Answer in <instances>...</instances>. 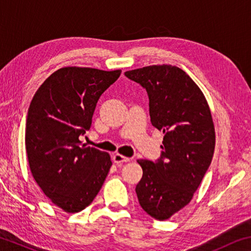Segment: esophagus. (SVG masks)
<instances>
[{
	"label": "esophagus",
	"mask_w": 251,
	"mask_h": 251,
	"mask_svg": "<svg viewBox=\"0 0 251 251\" xmlns=\"http://www.w3.org/2000/svg\"><path fill=\"white\" fill-rule=\"evenodd\" d=\"M113 161L117 163V165H122L123 162L130 161V158L123 156V154H121V153H116V154H114V156H113Z\"/></svg>",
	"instance_id": "obj_1"
}]
</instances>
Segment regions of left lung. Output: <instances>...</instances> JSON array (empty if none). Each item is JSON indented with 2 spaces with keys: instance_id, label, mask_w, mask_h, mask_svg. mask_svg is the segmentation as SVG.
I'll return each instance as SVG.
<instances>
[{
  "instance_id": "left-lung-1",
  "label": "left lung",
  "mask_w": 251,
  "mask_h": 251,
  "mask_svg": "<svg viewBox=\"0 0 251 251\" xmlns=\"http://www.w3.org/2000/svg\"><path fill=\"white\" fill-rule=\"evenodd\" d=\"M146 89L152 126L165 134L160 159L137 160L140 206L159 221L186 206L201 184L215 149V127L198 84L176 66L154 65L125 72Z\"/></svg>"
}]
</instances>
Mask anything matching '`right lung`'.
I'll list each match as a JSON object with an SVG mask.
<instances>
[{"label":"right lung","instance_id":"add662e5","mask_svg":"<svg viewBox=\"0 0 251 251\" xmlns=\"http://www.w3.org/2000/svg\"><path fill=\"white\" fill-rule=\"evenodd\" d=\"M122 70L65 67L36 91L26 121L25 146L36 183L54 205L78 213L92 203L112 166L111 156L81 144L100 97Z\"/></svg>","mask_w":251,"mask_h":251}]
</instances>
